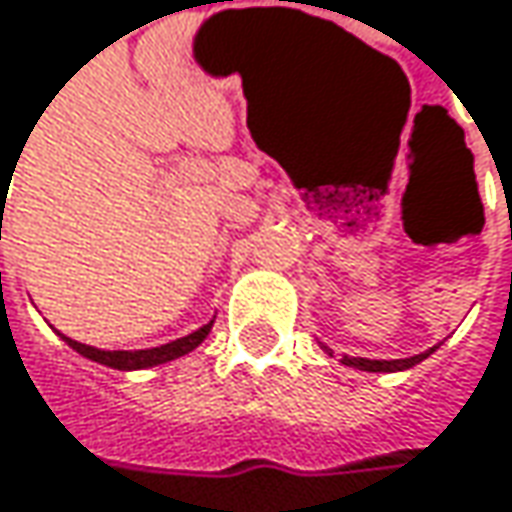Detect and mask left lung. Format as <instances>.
Returning a JSON list of instances; mask_svg holds the SVG:
<instances>
[{"label": "left lung", "instance_id": "1", "mask_svg": "<svg viewBox=\"0 0 512 512\" xmlns=\"http://www.w3.org/2000/svg\"><path fill=\"white\" fill-rule=\"evenodd\" d=\"M330 353V347H324ZM435 347H429L426 353H417V356H408V359H362V356H342V365L350 368H359V371H368V374H394V371H408L414 368L417 362H423L426 356H432ZM333 356V353H330Z\"/></svg>", "mask_w": 512, "mask_h": 512}]
</instances>
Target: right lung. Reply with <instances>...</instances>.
Masks as SVG:
<instances>
[{
	"mask_svg": "<svg viewBox=\"0 0 512 512\" xmlns=\"http://www.w3.org/2000/svg\"><path fill=\"white\" fill-rule=\"evenodd\" d=\"M211 327H214V321L202 324L199 330L182 336V339H176V342H167V345L159 347H147V350H101V347L75 342V339H69V336H63V333H57V336L72 347V350H77L80 356H86V359H92V362H98V365L115 368V371H141V368H156V365H165V362H173V359L191 353L194 347H199L205 342V336L211 333Z\"/></svg>",
	"mask_w": 512,
	"mask_h": 512,
	"instance_id": "1",
	"label": "right lung"
}]
</instances>
